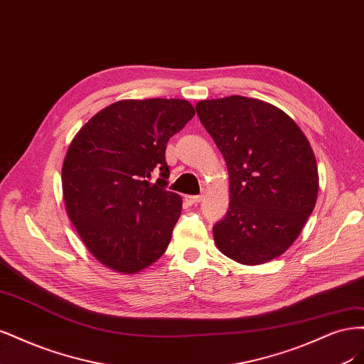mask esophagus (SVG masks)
Here are the masks:
<instances>
[{
	"instance_id": "1",
	"label": "esophagus",
	"mask_w": 364,
	"mask_h": 364,
	"mask_svg": "<svg viewBox=\"0 0 364 364\" xmlns=\"http://www.w3.org/2000/svg\"><path fill=\"white\" fill-rule=\"evenodd\" d=\"M201 199H203V195H186V196H184V201H186L187 204H191V205L201 203Z\"/></svg>"
}]
</instances>
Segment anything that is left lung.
Listing matches in <instances>:
<instances>
[{
  "label": "left lung",
  "instance_id": "obj_1",
  "mask_svg": "<svg viewBox=\"0 0 364 364\" xmlns=\"http://www.w3.org/2000/svg\"><path fill=\"white\" fill-rule=\"evenodd\" d=\"M196 113L228 168V212L213 227L218 250L248 266L277 259L296 240L318 199L309 139L289 114L260 100H204Z\"/></svg>",
  "mask_w": 364,
  "mask_h": 364
}]
</instances>
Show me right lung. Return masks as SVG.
I'll use <instances>...</instances> for the list:
<instances>
[{"mask_svg": "<svg viewBox=\"0 0 364 364\" xmlns=\"http://www.w3.org/2000/svg\"><path fill=\"white\" fill-rule=\"evenodd\" d=\"M193 116L186 100H125L73 139L62 168L66 212L104 266L136 274L165 254L183 204L166 191V144Z\"/></svg>", "mask_w": 364, "mask_h": 364, "instance_id": "add662e5", "label": "right lung"}]
</instances>
